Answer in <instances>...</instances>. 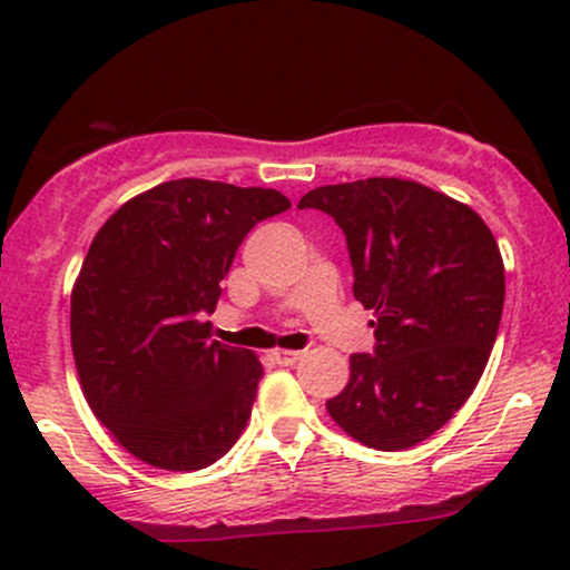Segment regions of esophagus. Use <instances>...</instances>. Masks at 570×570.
<instances>
[{"mask_svg": "<svg viewBox=\"0 0 570 570\" xmlns=\"http://www.w3.org/2000/svg\"><path fill=\"white\" fill-rule=\"evenodd\" d=\"M271 356L276 358L278 364H284V367H292V364H297L299 358H303V351H286V348H273Z\"/></svg>", "mask_w": 570, "mask_h": 570, "instance_id": "esophagus-1", "label": "esophagus"}]
</instances>
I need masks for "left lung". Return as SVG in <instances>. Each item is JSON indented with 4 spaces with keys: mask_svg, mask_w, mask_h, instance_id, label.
I'll use <instances>...</instances> for the list:
<instances>
[{
    "mask_svg": "<svg viewBox=\"0 0 570 570\" xmlns=\"http://www.w3.org/2000/svg\"><path fill=\"white\" fill-rule=\"evenodd\" d=\"M299 208L343 227L353 297L375 316V353H353L348 385L326 412L375 450L429 440L472 396L499 335L493 233L466 203L396 176L316 187Z\"/></svg>",
    "mask_w": 570,
    "mask_h": 570,
    "instance_id": "left-lung-1",
    "label": "left lung"
}]
</instances>
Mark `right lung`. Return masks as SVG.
I'll use <instances>...</instances> for the list:
<instances>
[{"label":"right lung","instance_id":"obj_1","mask_svg":"<svg viewBox=\"0 0 570 570\" xmlns=\"http://www.w3.org/2000/svg\"><path fill=\"white\" fill-rule=\"evenodd\" d=\"M289 206L278 189L174 179L96 233L71 286V353L90 410L134 458L195 472L246 429L263 364L208 340L203 316L246 233Z\"/></svg>","mask_w":570,"mask_h":570}]
</instances>
